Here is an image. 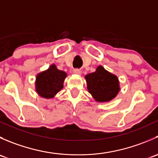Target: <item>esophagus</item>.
Returning <instances> with one entry per match:
<instances>
[{
	"instance_id": "1",
	"label": "esophagus",
	"mask_w": 158,
	"mask_h": 158,
	"mask_svg": "<svg viewBox=\"0 0 158 158\" xmlns=\"http://www.w3.org/2000/svg\"><path fill=\"white\" fill-rule=\"evenodd\" d=\"M73 73H74L75 74H76V75H80L81 74L80 69H75L74 70H73Z\"/></svg>"
}]
</instances>
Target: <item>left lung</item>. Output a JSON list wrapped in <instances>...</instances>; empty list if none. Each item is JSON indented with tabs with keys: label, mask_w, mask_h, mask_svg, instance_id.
<instances>
[{
	"label": "left lung",
	"mask_w": 158,
	"mask_h": 158,
	"mask_svg": "<svg viewBox=\"0 0 158 158\" xmlns=\"http://www.w3.org/2000/svg\"><path fill=\"white\" fill-rule=\"evenodd\" d=\"M87 88L98 102H108L114 98L119 92L117 76L106 71L102 66L96 71L85 76Z\"/></svg>",
	"instance_id": "left-lung-1"
}]
</instances>
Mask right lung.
Masks as SVG:
<instances>
[{
	"label": "right lung",
	"mask_w": 158,
	"mask_h": 158,
	"mask_svg": "<svg viewBox=\"0 0 158 158\" xmlns=\"http://www.w3.org/2000/svg\"><path fill=\"white\" fill-rule=\"evenodd\" d=\"M66 76L65 72L57 69L55 65H52L47 71L36 76V92L44 98H52L63 89Z\"/></svg>",
	"instance_id": "obj_1"
}]
</instances>
